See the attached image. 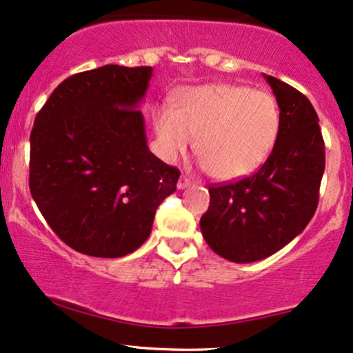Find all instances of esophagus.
Instances as JSON below:
<instances>
[{
	"label": "esophagus",
	"instance_id": "obj_1",
	"mask_svg": "<svg viewBox=\"0 0 353 353\" xmlns=\"http://www.w3.org/2000/svg\"><path fill=\"white\" fill-rule=\"evenodd\" d=\"M190 185H191V180H190L188 176H185V175H181V176H180V180H178V183H176L178 190H185V188H188Z\"/></svg>",
	"mask_w": 353,
	"mask_h": 353
}]
</instances>
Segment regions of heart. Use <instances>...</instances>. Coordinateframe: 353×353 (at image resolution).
Instances as JSON below:
<instances>
[{
	"label": "heart",
	"mask_w": 353,
	"mask_h": 353,
	"mask_svg": "<svg viewBox=\"0 0 353 353\" xmlns=\"http://www.w3.org/2000/svg\"><path fill=\"white\" fill-rule=\"evenodd\" d=\"M155 136L167 159L193 145L211 176L236 180L262 167L275 147L280 111L267 91L241 85H206L180 94L176 110L154 114Z\"/></svg>",
	"instance_id": "heart-1"
}]
</instances>
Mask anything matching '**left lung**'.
Listing matches in <instances>:
<instances>
[{
	"mask_svg": "<svg viewBox=\"0 0 353 353\" xmlns=\"http://www.w3.org/2000/svg\"><path fill=\"white\" fill-rule=\"evenodd\" d=\"M263 78L280 108L275 147L252 176L211 186L210 208L199 221L208 245L236 263L267 259L303 232L316 212L325 167L310 99L275 77Z\"/></svg>",
	"mask_w": 353,
	"mask_h": 353,
	"instance_id": "1",
	"label": "left lung"
}]
</instances>
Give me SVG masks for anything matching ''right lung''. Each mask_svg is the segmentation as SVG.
<instances>
[{"mask_svg":"<svg viewBox=\"0 0 353 353\" xmlns=\"http://www.w3.org/2000/svg\"><path fill=\"white\" fill-rule=\"evenodd\" d=\"M152 67L104 65L63 80L34 121L29 188L73 250L117 259L150 236L180 172L149 150L137 110Z\"/></svg>","mask_w":353,"mask_h":353,"instance_id":"obj_1","label":"right lung"}]
</instances>
